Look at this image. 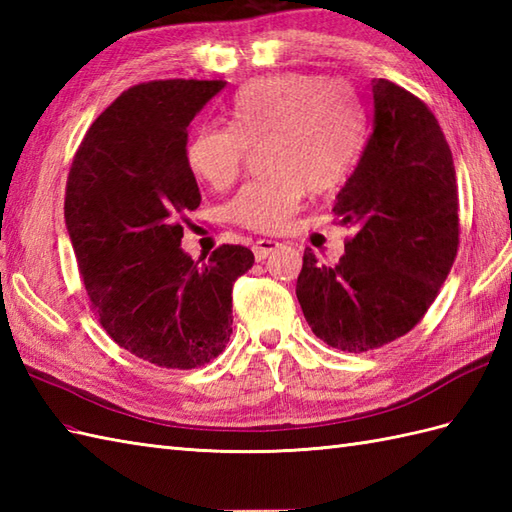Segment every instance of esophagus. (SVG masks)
<instances>
[{
    "label": "esophagus",
    "mask_w": 512,
    "mask_h": 512,
    "mask_svg": "<svg viewBox=\"0 0 512 512\" xmlns=\"http://www.w3.org/2000/svg\"><path fill=\"white\" fill-rule=\"evenodd\" d=\"M279 246H281V244L275 242V239H257L255 246H253L255 259H257V262H262V259H266L270 253H275V250H277Z\"/></svg>",
    "instance_id": "34e87169"
}]
</instances>
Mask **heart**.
Segmentation results:
<instances>
[{
	"label": "heart",
	"mask_w": 512,
	"mask_h": 512,
	"mask_svg": "<svg viewBox=\"0 0 512 512\" xmlns=\"http://www.w3.org/2000/svg\"><path fill=\"white\" fill-rule=\"evenodd\" d=\"M233 127L202 125L187 143V165L211 189L231 187L248 147L264 145L266 171L228 204L231 220L253 231H281L308 187L328 191L350 173L363 143L352 96L317 76L284 74L248 83L228 107Z\"/></svg>",
	"instance_id": "1"
}]
</instances>
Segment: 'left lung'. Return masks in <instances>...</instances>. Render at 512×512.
<instances>
[{"label":"left lung","instance_id":"1","mask_svg":"<svg viewBox=\"0 0 512 512\" xmlns=\"http://www.w3.org/2000/svg\"><path fill=\"white\" fill-rule=\"evenodd\" d=\"M334 215L354 226L336 266L306 248L297 299L312 332L343 352L396 341L436 299L458 255L453 156L436 116L411 92L372 81V134Z\"/></svg>","mask_w":512,"mask_h":512}]
</instances>
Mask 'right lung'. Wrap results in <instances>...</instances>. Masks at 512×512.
Returning <instances> with one entry per match:
<instances>
[{
  "instance_id": "add662e5",
  "label": "right lung",
  "mask_w": 512,
  "mask_h": 512,
  "mask_svg": "<svg viewBox=\"0 0 512 512\" xmlns=\"http://www.w3.org/2000/svg\"><path fill=\"white\" fill-rule=\"evenodd\" d=\"M224 85L129 88L92 123L65 187V228L96 317L123 350L158 367L222 354L233 284L255 264L246 246L222 244L202 265L180 246L184 213L202 200L184 154L189 125Z\"/></svg>"
}]
</instances>
